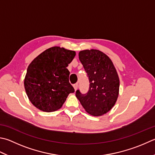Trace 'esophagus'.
<instances>
[{"label": "esophagus", "instance_id": "obj_1", "mask_svg": "<svg viewBox=\"0 0 155 155\" xmlns=\"http://www.w3.org/2000/svg\"><path fill=\"white\" fill-rule=\"evenodd\" d=\"M74 87L75 89V91H76V90H78V84H75L74 85Z\"/></svg>", "mask_w": 155, "mask_h": 155}]
</instances>
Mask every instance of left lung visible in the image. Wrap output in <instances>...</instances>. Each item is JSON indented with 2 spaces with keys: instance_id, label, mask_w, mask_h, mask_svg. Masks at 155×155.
Returning <instances> with one entry per match:
<instances>
[{
  "instance_id": "obj_1",
  "label": "left lung",
  "mask_w": 155,
  "mask_h": 155,
  "mask_svg": "<svg viewBox=\"0 0 155 155\" xmlns=\"http://www.w3.org/2000/svg\"><path fill=\"white\" fill-rule=\"evenodd\" d=\"M79 59L89 78L90 87L86 94L78 90L75 96L90 115L98 117L109 112L117 100L119 79L112 61L96 49L79 52Z\"/></svg>"
}]
</instances>
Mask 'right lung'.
Listing matches in <instances>:
<instances>
[{
    "instance_id": "obj_1",
    "label": "right lung",
    "mask_w": 155,
    "mask_h": 155,
    "mask_svg": "<svg viewBox=\"0 0 155 155\" xmlns=\"http://www.w3.org/2000/svg\"><path fill=\"white\" fill-rule=\"evenodd\" d=\"M75 52L59 46L46 49L29 65L24 87L29 100L37 109L53 112L63 106L74 88L67 69Z\"/></svg>"
}]
</instances>
